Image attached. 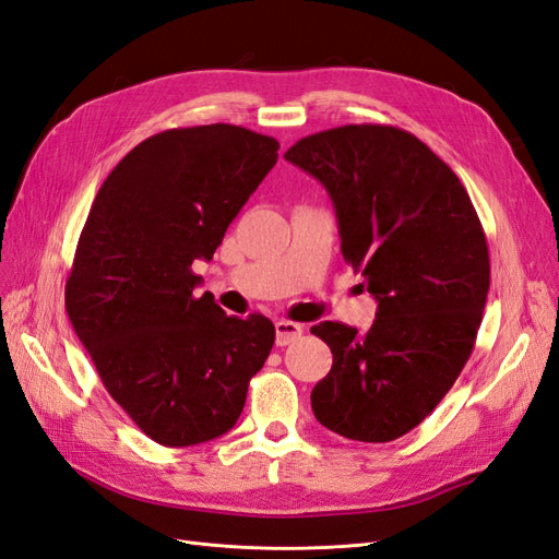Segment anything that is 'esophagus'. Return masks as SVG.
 Masks as SVG:
<instances>
[{
  "instance_id": "obj_1",
  "label": "esophagus",
  "mask_w": 559,
  "mask_h": 559,
  "mask_svg": "<svg viewBox=\"0 0 559 559\" xmlns=\"http://www.w3.org/2000/svg\"><path fill=\"white\" fill-rule=\"evenodd\" d=\"M302 324H296V321H286V319H280V321H275V343H277V347H286V345H292V343H296L298 337L302 335Z\"/></svg>"
}]
</instances>
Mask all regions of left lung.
<instances>
[{"label": "left lung", "instance_id": "left-lung-1", "mask_svg": "<svg viewBox=\"0 0 559 559\" xmlns=\"http://www.w3.org/2000/svg\"><path fill=\"white\" fill-rule=\"evenodd\" d=\"M284 158L326 189L343 257L378 300L366 333L310 329L333 354L310 394L314 417L352 441H394L441 403L473 352L489 289L480 218L460 177L392 126L317 132Z\"/></svg>", "mask_w": 559, "mask_h": 559}]
</instances>
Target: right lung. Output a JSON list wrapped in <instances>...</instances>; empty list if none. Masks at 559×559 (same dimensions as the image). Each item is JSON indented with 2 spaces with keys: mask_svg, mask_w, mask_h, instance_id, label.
<instances>
[{
  "mask_svg": "<svg viewBox=\"0 0 559 559\" xmlns=\"http://www.w3.org/2000/svg\"><path fill=\"white\" fill-rule=\"evenodd\" d=\"M277 148L228 123L158 132L114 167L81 230L67 314L111 399L160 445L230 431L273 349V321L195 298L191 265L214 257Z\"/></svg>",
  "mask_w": 559,
  "mask_h": 559,
  "instance_id": "add662e5",
  "label": "right lung"
}]
</instances>
